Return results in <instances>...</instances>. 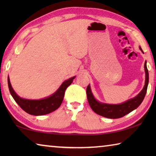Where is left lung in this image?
I'll return each mask as SVG.
<instances>
[{
  "mask_svg": "<svg viewBox=\"0 0 156 156\" xmlns=\"http://www.w3.org/2000/svg\"><path fill=\"white\" fill-rule=\"evenodd\" d=\"M140 49L143 52L141 47H140ZM144 70L146 78H145V84L143 89L140 92L138 96L122 104L108 105L100 103L94 98L91 91L90 86L88 85L86 89L87 96L89 104L92 110L97 114L103 116V117L111 118V119H115V118L123 117L125 115L128 114L129 113L131 112L132 111L136 109V108H138L143 101L147 93L148 83H149V72H148L146 61L144 62Z\"/></svg>",
  "mask_w": 156,
  "mask_h": 156,
  "instance_id": "left-lung-1",
  "label": "left lung"
}]
</instances>
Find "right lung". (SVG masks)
<instances>
[{"label":"right lung","instance_id":"add662e5","mask_svg":"<svg viewBox=\"0 0 156 156\" xmlns=\"http://www.w3.org/2000/svg\"><path fill=\"white\" fill-rule=\"evenodd\" d=\"M74 78L75 77H73L65 81L56 93L50 97L42 100H27L21 98L15 93L14 89H12L9 77L7 81H8L10 94L15 101L17 102V104L21 107V109L29 114L42 115L54 112L60 106L63 98H64L65 90L72 83Z\"/></svg>","mask_w":156,"mask_h":156}]
</instances>
